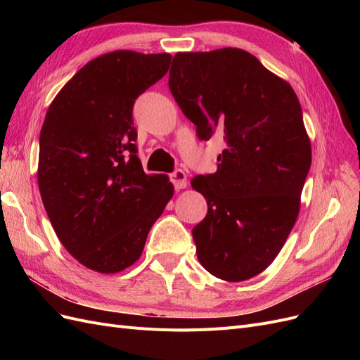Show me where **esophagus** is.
I'll use <instances>...</instances> for the list:
<instances>
[{"label": "esophagus", "mask_w": 360, "mask_h": 360, "mask_svg": "<svg viewBox=\"0 0 360 360\" xmlns=\"http://www.w3.org/2000/svg\"><path fill=\"white\" fill-rule=\"evenodd\" d=\"M169 180L172 181L174 186H176V189H184L188 186V177L181 169H177L172 174H169Z\"/></svg>", "instance_id": "esophagus-1"}]
</instances>
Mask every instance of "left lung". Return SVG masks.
Segmentation results:
<instances>
[{
  "label": "left lung",
  "instance_id": "1",
  "mask_svg": "<svg viewBox=\"0 0 360 360\" xmlns=\"http://www.w3.org/2000/svg\"><path fill=\"white\" fill-rule=\"evenodd\" d=\"M169 90L200 139L224 135L217 171L191 180L207 216L193 228L201 266L240 282L266 270L291 233L311 141L291 85L238 48L179 52Z\"/></svg>",
  "mask_w": 360,
  "mask_h": 360
}]
</instances>
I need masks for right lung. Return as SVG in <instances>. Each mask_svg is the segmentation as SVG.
Returning a JSON list of instances; mask_svg holds the SVG:
<instances>
[{"label": "right lung", "mask_w": 360, "mask_h": 360, "mask_svg": "<svg viewBox=\"0 0 360 360\" xmlns=\"http://www.w3.org/2000/svg\"><path fill=\"white\" fill-rule=\"evenodd\" d=\"M169 53L114 51L63 86L40 130L37 181L61 245L85 267L118 274L141 257L174 195L136 156V97L168 72Z\"/></svg>", "instance_id": "add662e5"}]
</instances>
